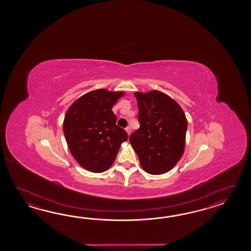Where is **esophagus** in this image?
Masks as SVG:
<instances>
[{"label":"esophagus","instance_id":"34e87169","mask_svg":"<svg viewBox=\"0 0 251 251\" xmlns=\"http://www.w3.org/2000/svg\"><path fill=\"white\" fill-rule=\"evenodd\" d=\"M126 133H127L128 135L131 133V128L126 127Z\"/></svg>","mask_w":251,"mask_h":251}]
</instances>
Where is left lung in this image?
Instances as JSON below:
<instances>
[{
  "mask_svg": "<svg viewBox=\"0 0 251 251\" xmlns=\"http://www.w3.org/2000/svg\"><path fill=\"white\" fill-rule=\"evenodd\" d=\"M140 128L129 137L147 173L171 171L185 151L187 120L179 104L160 91L134 92Z\"/></svg>",
  "mask_w": 251,
  "mask_h": 251,
  "instance_id": "8db88e82",
  "label": "left lung"
}]
</instances>
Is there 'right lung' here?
<instances>
[{
    "label": "right lung",
    "instance_id": "1",
    "mask_svg": "<svg viewBox=\"0 0 251 251\" xmlns=\"http://www.w3.org/2000/svg\"><path fill=\"white\" fill-rule=\"evenodd\" d=\"M125 91L99 89L77 99L64 116L63 131L71 154L83 169L107 171L127 133L118 126L112 107Z\"/></svg>",
    "mask_w": 251,
    "mask_h": 251
}]
</instances>
